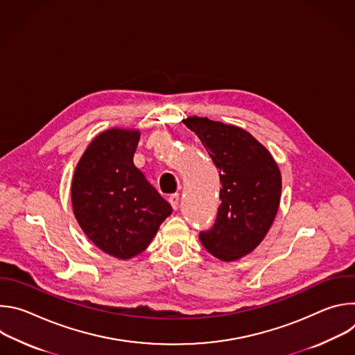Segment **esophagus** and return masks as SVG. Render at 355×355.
Segmentation results:
<instances>
[{
  "label": "esophagus",
  "mask_w": 355,
  "mask_h": 355,
  "mask_svg": "<svg viewBox=\"0 0 355 355\" xmlns=\"http://www.w3.org/2000/svg\"><path fill=\"white\" fill-rule=\"evenodd\" d=\"M168 202L171 204L173 209H177L178 208V202H180V195L178 193H171L168 196Z\"/></svg>",
  "instance_id": "34e87169"
}]
</instances>
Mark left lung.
<instances>
[{
    "mask_svg": "<svg viewBox=\"0 0 355 355\" xmlns=\"http://www.w3.org/2000/svg\"><path fill=\"white\" fill-rule=\"evenodd\" d=\"M184 123L205 146L222 184L216 220L199 233V240L223 261L241 259L261 243L275 219L279 168L270 151L237 126L198 116Z\"/></svg>",
    "mask_w": 355,
    "mask_h": 355,
    "instance_id": "left-lung-1",
    "label": "left lung"
}]
</instances>
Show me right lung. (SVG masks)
<instances>
[{
  "mask_svg": "<svg viewBox=\"0 0 355 355\" xmlns=\"http://www.w3.org/2000/svg\"><path fill=\"white\" fill-rule=\"evenodd\" d=\"M139 130L98 135L80 159L71 184L73 211L87 237L128 260L147 248L173 208L133 164Z\"/></svg>",
  "mask_w": 355,
  "mask_h": 355,
  "instance_id": "1",
  "label": "right lung"
}]
</instances>
